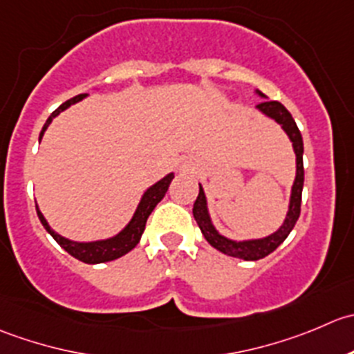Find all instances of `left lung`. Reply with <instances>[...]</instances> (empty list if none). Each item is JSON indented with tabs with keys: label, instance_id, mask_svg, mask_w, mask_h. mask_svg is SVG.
Here are the masks:
<instances>
[{
	"label": "left lung",
	"instance_id": "obj_1",
	"mask_svg": "<svg viewBox=\"0 0 354 354\" xmlns=\"http://www.w3.org/2000/svg\"><path fill=\"white\" fill-rule=\"evenodd\" d=\"M257 94L261 97H267L263 93L257 89ZM258 110L263 115H267L268 118H274L282 129H284L286 134L289 136L292 142V148L296 153V178L295 184L291 189V201H289V209L288 215H286L284 223L279 227V230H275L274 234L267 237H261V239H250V241H232L227 239L225 236L218 232V230L213 227L212 218H209L208 213V205H206V196L203 191L201 184H199V194L196 198L194 206H192V215L194 220L198 222L199 229H201L205 239L212 244L215 250H218L220 253L229 254V257L241 258V260L246 261H254L261 260L267 254H270L272 251L277 250L282 243L286 241V237L291 234V230L295 229L297 218H299L301 213V192H303V182H304V169H303V138H301V132L297 129L295 118L289 113L288 108L284 106L279 101H261L258 104Z\"/></svg>",
	"mask_w": 354,
	"mask_h": 354
}]
</instances>
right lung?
I'll use <instances>...</instances> for the list:
<instances>
[{
  "mask_svg": "<svg viewBox=\"0 0 354 354\" xmlns=\"http://www.w3.org/2000/svg\"><path fill=\"white\" fill-rule=\"evenodd\" d=\"M86 96L87 94H79V96L72 97V100H68V101H65L63 104H59L57 110L50 115V118L46 120V124H44L43 131H41V134H39V141L43 139L44 131L48 129V125L51 124V120H53L57 115H59V111L66 110L70 104L79 103V101H82ZM172 178H174V174H169V176L163 177L162 180H158L156 184H153L151 187H149L148 191L142 194L141 201H139V205H138V208H136V213H134V216L131 218V222L125 225L124 230H120L117 236L110 237V239L93 241V243H77V241H70V239H66V237L59 236V234H57L53 229H51L50 223L46 222V218L43 216V213H41L39 208L36 206L37 216H39V220H41V223L44 225V229L51 234V237L57 241L59 246L66 251V253L72 254L73 258H77V260L84 261V263H91V265L106 263V261L117 260V258L124 257V254H127L129 251L134 250V248L138 246V243L141 241L142 232H145L146 220H148V216L151 215V212L155 209V206L162 201L163 196H165V192L169 191V185H170V182H172Z\"/></svg>",
  "mask_w": 354,
  "mask_h": 354,
  "instance_id": "add662e5",
  "label": "right lung"
}]
</instances>
